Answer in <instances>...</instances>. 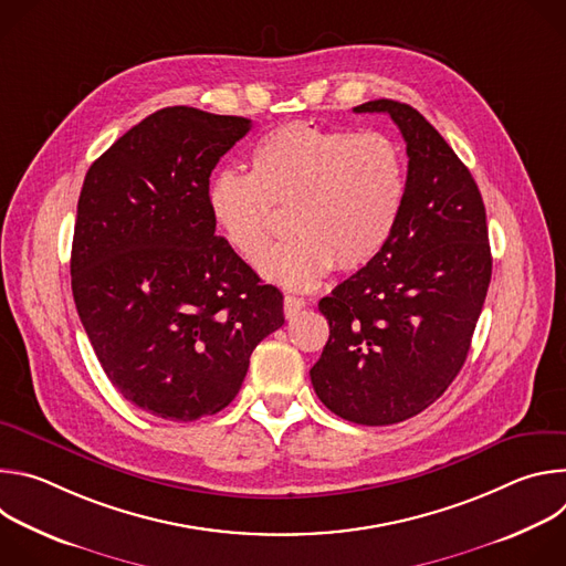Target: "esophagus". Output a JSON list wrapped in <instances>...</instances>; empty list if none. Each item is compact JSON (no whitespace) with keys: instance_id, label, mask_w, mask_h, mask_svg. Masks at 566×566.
Segmentation results:
<instances>
[{"instance_id":"esophagus-1","label":"esophagus","mask_w":566,"mask_h":566,"mask_svg":"<svg viewBox=\"0 0 566 566\" xmlns=\"http://www.w3.org/2000/svg\"><path fill=\"white\" fill-rule=\"evenodd\" d=\"M302 308H304V300L302 297H297V295H286L284 297V315L289 319H293Z\"/></svg>"}]
</instances>
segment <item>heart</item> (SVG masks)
Wrapping results in <instances>:
<instances>
[{
	"mask_svg": "<svg viewBox=\"0 0 566 566\" xmlns=\"http://www.w3.org/2000/svg\"><path fill=\"white\" fill-rule=\"evenodd\" d=\"M406 190V156L391 136L295 120L255 143L251 175L217 172L206 199L217 230L247 262L269 244L273 208L289 210L293 237L262 258L260 271L284 289L308 291L334 266L358 271L380 255Z\"/></svg>",
	"mask_w": 566,
	"mask_h": 566,
	"instance_id": "obj_1",
	"label": "heart"
}]
</instances>
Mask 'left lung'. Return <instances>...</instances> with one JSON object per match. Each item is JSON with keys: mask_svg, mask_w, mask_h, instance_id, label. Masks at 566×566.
I'll list each match as a JSON object with an SVG mask.
<instances>
[{"mask_svg": "<svg viewBox=\"0 0 566 566\" xmlns=\"http://www.w3.org/2000/svg\"><path fill=\"white\" fill-rule=\"evenodd\" d=\"M408 143V190L387 247L322 297L329 340L311 367L317 398L345 421L391 426L448 389L470 352L493 258L470 170L410 105L369 101Z\"/></svg>", "mask_w": 566, "mask_h": 566, "instance_id": "8db88e82", "label": "left lung"}]
</instances>
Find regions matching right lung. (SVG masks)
Segmentation results:
<instances>
[{
    "label": "right lung",
    "mask_w": 566,
    "mask_h": 566,
    "mask_svg": "<svg viewBox=\"0 0 566 566\" xmlns=\"http://www.w3.org/2000/svg\"><path fill=\"white\" fill-rule=\"evenodd\" d=\"M249 129L241 116L158 109L94 160L77 199L80 322L112 385L160 419L223 410L253 349L284 325L282 293L214 232L206 199Z\"/></svg>",
    "instance_id": "right-lung-1"
}]
</instances>
